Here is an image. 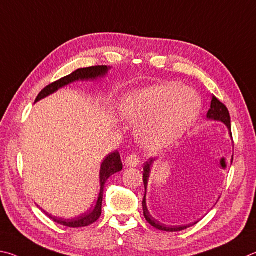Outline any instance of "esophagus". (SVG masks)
Instances as JSON below:
<instances>
[{"mask_svg": "<svg viewBox=\"0 0 256 256\" xmlns=\"http://www.w3.org/2000/svg\"><path fill=\"white\" fill-rule=\"evenodd\" d=\"M124 163L129 168H136L140 164V160L136 154H132V155H129V156H127V158H126Z\"/></svg>", "mask_w": 256, "mask_h": 256, "instance_id": "obj_1", "label": "esophagus"}]
</instances>
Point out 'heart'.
<instances>
[{
	"label": "heart",
	"instance_id": "b5f03b06",
	"mask_svg": "<svg viewBox=\"0 0 256 256\" xmlns=\"http://www.w3.org/2000/svg\"><path fill=\"white\" fill-rule=\"evenodd\" d=\"M200 111V98L178 83L147 86L126 96L120 106L124 118L140 121L136 136L150 152L176 145L194 124Z\"/></svg>",
	"mask_w": 256,
	"mask_h": 256
}]
</instances>
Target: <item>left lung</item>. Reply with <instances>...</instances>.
I'll return each mask as SVG.
<instances>
[{"instance_id":"obj_1","label":"left lung","mask_w":256,"mask_h":256,"mask_svg":"<svg viewBox=\"0 0 256 256\" xmlns=\"http://www.w3.org/2000/svg\"><path fill=\"white\" fill-rule=\"evenodd\" d=\"M207 118L209 120L220 121V122L225 124L226 127L228 128V132H230V138H232L230 112H228V109L226 108V106L222 104V103L219 101L216 96H212V104H210V109L207 114ZM155 160H156L150 158L148 162H146L144 165V172H142V180H144V186H145V196H144V200H142V209H144V216L146 218V220L153 227L158 228V230H164V232H180V230H186V228L196 225V222L190 224V225H184V226H165L164 224L160 222L158 219H155L153 216H152L150 212H148V208H147V204H146L147 186H148V180H150L152 168H153Z\"/></svg>"}]
</instances>
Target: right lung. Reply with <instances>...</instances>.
Segmentation results:
<instances>
[{"mask_svg":"<svg viewBox=\"0 0 256 256\" xmlns=\"http://www.w3.org/2000/svg\"><path fill=\"white\" fill-rule=\"evenodd\" d=\"M109 70H111L110 66H92V67H86V68L76 70L72 74L65 76V78H62L60 80H56V82L47 85V86L44 90H42V92L38 94V96L36 98L34 102L42 100V98L49 96L50 94L57 92L60 88H64L70 83H74L76 80H96L98 78H104V76L108 74V72H109ZM121 170H122V163H121L120 154L116 150H114V153L109 154L104 160H103L100 168V192H98L96 204L91 212H85L73 219L60 218V217L52 216V214H49L48 212H44V210H42V212L46 214L49 218L52 219L55 222L66 227L78 228V227H85V226L91 225V224L96 222L101 216L103 189H104V184L106 180L111 176H114V173L120 172Z\"/></svg>","mask_w":256,"mask_h":256,"instance_id":"obj_1","label":"right lung"}]
</instances>
